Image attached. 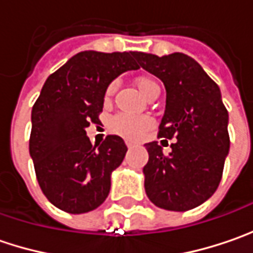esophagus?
Segmentation results:
<instances>
[{
  "mask_svg": "<svg viewBox=\"0 0 253 253\" xmlns=\"http://www.w3.org/2000/svg\"><path fill=\"white\" fill-rule=\"evenodd\" d=\"M126 146H128V148H132V146H135V142L126 141Z\"/></svg>",
  "mask_w": 253,
  "mask_h": 253,
  "instance_id": "34e87169",
  "label": "esophagus"
}]
</instances>
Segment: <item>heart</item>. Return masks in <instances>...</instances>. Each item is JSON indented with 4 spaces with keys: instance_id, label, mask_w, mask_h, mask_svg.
<instances>
[{
    "instance_id": "1",
    "label": "heart",
    "mask_w": 253,
    "mask_h": 253,
    "mask_svg": "<svg viewBox=\"0 0 253 253\" xmlns=\"http://www.w3.org/2000/svg\"><path fill=\"white\" fill-rule=\"evenodd\" d=\"M135 84L138 87V90L148 97L153 91L159 90V85L156 82H153L152 79L148 77H139L135 80ZM112 92V85L108 87L107 95H110ZM152 125L151 118L143 117V115H129V114H120L117 117H114L111 121V131L121 135L124 138L128 139H138L143 132L149 129Z\"/></svg>"
}]
</instances>
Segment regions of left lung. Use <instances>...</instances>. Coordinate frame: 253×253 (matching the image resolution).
Here are the masks:
<instances>
[{
    "label": "left lung",
    "instance_id": "obj_1",
    "mask_svg": "<svg viewBox=\"0 0 253 253\" xmlns=\"http://www.w3.org/2000/svg\"><path fill=\"white\" fill-rule=\"evenodd\" d=\"M136 60L166 88L159 136L171 139L165 155L158 142L146 143L145 191L152 203L169 211H187L209 200L218 187L229 152L228 111L219 87L193 57L139 52Z\"/></svg>",
    "mask_w": 253,
    "mask_h": 253
}]
</instances>
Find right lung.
I'll list each match as a JSON object with an SVG mask.
<instances>
[{
	"label": "right lung",
	"instance_id": "1",
	"mask_svg": "<svg viewBox=\"0 0 253 253\" xmlns=\"http://www.w3.org/2000/svg\"><path fill=\"white\" fill-rule=\"evenodd\" d=\"M138 53L80 52L44 82L32 108L29 153L41 189L57 209L83 214L108 197L111 173L128 148L117 135L92 146L85 128L98 124L108 85L139 69Z\"/></svg>",
	"mask_w": 253,
	"mask_h": 253
}]
</instances>
